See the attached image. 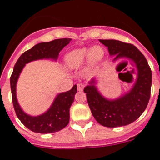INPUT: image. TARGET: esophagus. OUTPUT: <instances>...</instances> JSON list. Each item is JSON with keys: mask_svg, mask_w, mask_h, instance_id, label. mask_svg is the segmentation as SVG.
<instances>
[{"mask_svg": "<svg viewBox=\"0 0 160 160\" xmlns=\"http://www.w3.org/2000/svg\"><path fill=\"white\" fill-rule=\"evenodd\" d=\"M83 88H84V84H82V83H78V91H82Z\"/></svg>", "mask_w": 160, "mask_h": 160, "instance_id": "1", "label": "esophagus"}]
</instances>
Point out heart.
I'll list each match as a JSON object with an SVG mask.
<instances>
[{
    "label": "heart",
    "instance_id": "1",
    "mask_svg": "<svg viewBox=\"0 0 160 160\" xmlns=\"http://www.w3.org/2000/svg\"><path fill=\"white\" fill-rule=\"evenodd\" d=\"M104 55V49L100 46H94L90 49L87 47L76 49L65 56V65L68 69L73 70L81 67L87 60L89 66L94 67L102 61Z\"/></svg>",
    "mask_w": 160,
    "mask_h": 160
}]
</instances>
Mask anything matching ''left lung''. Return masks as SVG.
<instances>
[{
    "mask_svg": "<svg viewBox=\"0 0 160 160\" xmlns=\"http://www.w3.org/2000/svg\"><path fill=\"white\" fill-rule=\"evenodd\" d=\"M99 42L108 48L109 54L115 56L114 61L127 59L135 63L136 80L129 91L115 99H109L98 91L95 78H93L84 88L88 105L94 118L101 125L107 128L128 125L140 116L148 106L151 96L152 70L143 54L135 46L117 40Z\"/></svg>",
    "mask_w": 160,
    "mask_h": 160,
    "instance_id": "obj_1",
    "label": "left lung"
}]
</instances>
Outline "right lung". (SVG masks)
I'll return each instance as SVG.
<instances>
[{"mask_svg":"<svg viewBox=\"0 0 160 160\" xmlns=\"http://www.w3.org/2000/svg\"><path fill=\"white\" fill-rule=\"evenodd\" d=\"M71 40L70 38H62L37 44L22 53L14 66L10 78L14 110L20 121L33 132L47 134L57 132L66 128L70 120V108L74 100V95L77 93V86L74 85L69 91L57 94L50 107L46 112L38 116H32L24 112L17 98L16 87L20 74L25 65L32 61L51 59L56 62L61 50L67 46Z\"/></svg>","mask_w":160,"mask_h":160,"instance_id":"add662e5","label":"right lung"}]
</instances>
